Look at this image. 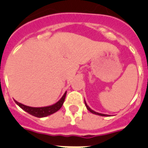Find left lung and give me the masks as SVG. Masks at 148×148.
<instances>
[{"instance_id": "obj_1", "label": "left lung", "mask_w": 148, "mask_h": 148, "mask_svg": "<svg viewBox=\"0 0 148 148\" xmlns=\"http://www.w3.org/2000/svg\"><path fill=\"white\" fill-rule=\"evenodd\" d=\"M84 104H85V105H86V108H87V109L89 111H90V113H93V114L98 115V116H109V115H107V114H103V113H97V112H95V111L92 110L91 109V108H90V107H89V106L87 105V103H86V101H85V99H84Z\"/></svg>"}]
</instances>
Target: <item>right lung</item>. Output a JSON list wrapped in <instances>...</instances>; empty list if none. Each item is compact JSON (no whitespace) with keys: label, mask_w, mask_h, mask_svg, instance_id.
<instances>
[{"label":"right lung","mask_w":148,"mask_h":148,"mask_svg":"<svg viewBox=\"0 0 148 148\" xmlns=\"http://www.w3.org/2000/svg\"><path fill=\"white\" fill-rule=\"evenodd\" d=\"M66 94V92H65L64 94L63 95L62 97L61 98V99L58 101H57L56 104L50 106H47V107H42V108H32V107H29V106L24 105V104H21V103L18 102L15 100V102L22 110L26 111L27 113H29L30 115L35 116V117H38V118H43V117H46V116H48L49 115L53 114V113L57 112L58 110L61 109L63 104L64 102Z\"/></svg>","instance_id":"obj_1"}]
</instances>
